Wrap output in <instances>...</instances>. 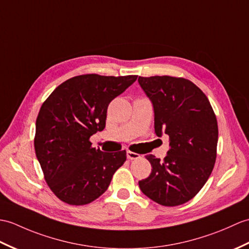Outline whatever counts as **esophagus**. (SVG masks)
I'll use <instances>...</instances> for the list:
<instances>
[{
  "instance_id": "esophagus-1",
  "label": "esophagus",
  "mask_w": 249,
  "mask_h": 249,
  "mask_svg": "<svg viewBox=\"0 0 249 249\" xmlns=\"http://www.w3.org/2000/svg\"><path fill=\"white\" fill-rule=\"evenodd\" d=\"M126 155H127V158L128 159H130V160H135V159H139L141 157L140 155L139 154H137V153H134V152H131V151H127V153H126Z\"/></svg>"
}]
</instances>
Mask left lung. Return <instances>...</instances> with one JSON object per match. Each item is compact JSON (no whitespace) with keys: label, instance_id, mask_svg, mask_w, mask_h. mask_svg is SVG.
<instances>
[{"label":"left lung","instance_id":"left-lung-1","mask_svg":"<svg viewBox=\"0 0 249 249\" xmlns=\"http://www.w3.org/2000/svg\"><path fill=\"white\" fill-rule=\"evenodd\" d=\"M138 80L153 103L156 135L166 134L171 146L163 160L146 156L152 172L139 187L159 205H182L199 192L214 167L215 113L206 94L189 79L163 75Z\"/></svg>","mask_w":249,"mask_h":249}]
</instances>
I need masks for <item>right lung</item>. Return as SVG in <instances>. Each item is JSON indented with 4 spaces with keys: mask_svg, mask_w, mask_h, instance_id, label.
I'll use <instances>...</instances> for the list:
<instances>
[{
    "mask_svg": "<svg viewBox=\"0 0 249 249\" xmlns=\"http://www.w3.org/2000/svg\"><path fill=\"white\" fill-rule=\"evenodd\" d=\"M137 75L84 74L63 82L43 102L34 145L49 188L63 203L83 206L105 192L126 151L101 152L90 137L105 128L107 108Z\"/></svg>",
    "mask_w": 249,
    "mask_h": 249,
    "instance_id": "add662e5",
    "label": "right lung"
}]
</instances>
